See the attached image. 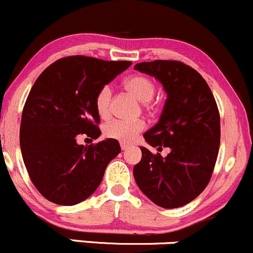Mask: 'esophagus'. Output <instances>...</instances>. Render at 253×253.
<instances>
[{
    "instance_id": "esophagus-1",
    "label": "esophagus",
    "mask_w": 253,
    "mask_h": 253,
    "mask_svg": "<svg viewBox=\"0 0 253 253\" xmlns=\"http://www.w3.org/2000/svg\"><path fill=\"white\" fill-rule=\"evenodd\" d=\"M121 147L122 151H126L127 148H130V145L126 144V142H121Z\"/></svg>"
}]
</instances>
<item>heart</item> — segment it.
<instances>
[{
    "mask_svg": "<svg viewBox=\"0 0 253 253\" xmlns=\"http://www.w3.org/2000/svg\"><path fill=\"white\" fill-rule=\"evenodd\" d=\"M124 86L136 100L144 102L146 106H148V101L152 100L156 92L155 83L145 75H132L127 78L124 82ZM111 96V88L107 85L101 87L96 95L95 108L101 118H107L109 116ZM144 129L145 123L142 121L126 122L116 119L106 124L103 132L111 139H117L119 141H132Z\"/></svg>",
    "mask_w": 253,
    "mask_h": 253,
    "instance_id": "obj_1",
    "label": "heart"
}]
</instances>
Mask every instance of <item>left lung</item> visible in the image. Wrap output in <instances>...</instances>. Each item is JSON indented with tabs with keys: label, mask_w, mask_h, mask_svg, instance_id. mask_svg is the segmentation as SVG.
I'll list each match as a JSON object with an SVG mask.
<instances>
[{
	"label": "left lung",
	"mask_w": 253,
	"mask_h": 253,
	"mask_svg": "<svg viewBox=\"0 0 253 253\" xmlns=\"http://www.w3.org/2000/svg\"><path fill=\"white\" fill-rule=\"evenodd\" d=\"M134 69L162 83L167 100L160 121L144 134L152 147L170 148L167 157L140 147L134 178L157 206L178 208L206 189L217 162L220 117L214 96L199 72L179 61H152Z\"/></svg>",
	"instance_id": "8db88e82"
}]
</instances>
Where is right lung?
Segmentation results:
<instances>
[{
    "label": "right lung",
    "mask_w": 253,
    "mask_h": 253,
    "mask_svg": "<svg viewBox=\"0 0 253 253\" xmlns=\"http://www.w3.org/2000/svg\"><path fill=\"white\" fill-rule=\"evenodd\" d=\"M130 64L69 56L53 62L34 83L22 113L20 150L30 180L48 201L73 206L86 200L121 152L116 139L88 146L77 139L100 136L96 95Z\"/></svg>",
    "instance_id": "add662e5"
}]
</instances>
